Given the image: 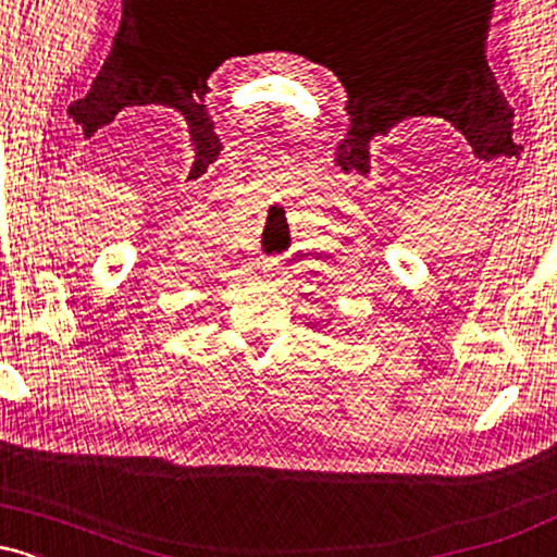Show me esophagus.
<instances>
[{
  "instance_id": "obj_1",
  "label": "esophagus",
  "mask_w": 557,
  "mask_h": 557,
  "mask_svg": "<svg viewBox=\"0 0 557 557\" xmlns=\"http://www.w3.org/2000/svg\"><path fill=\"white\" fill-rule=\"evenodd\" d=\"M261 270H264V277L270 280V283H274V285L283 283L285 274H287V267H285L280 259H267V261H261Z\"/></svg>"
}]
</instances>
